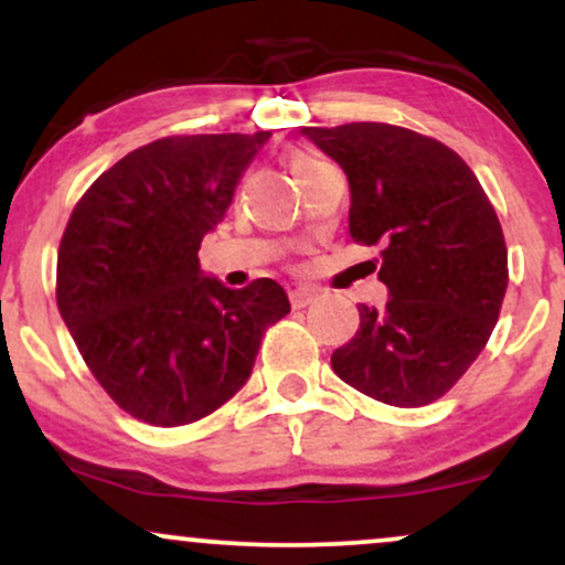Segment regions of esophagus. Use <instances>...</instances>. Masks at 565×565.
Wrapping results in <instances>:
<instances>
[{
  "label": "esophagus",
  "instance_id": "obj_1",
  "mask_svg": "<svg viewBox=\"0 0 565 565\" xmlns=\"http://www.w3.org/2000/svg\"><path fill=\"white\" fill-rule=\"evenodd\" d=\"M316 297H319V291H316L313 287H297V289L289 291V302H291V308H295V310L308 308V305L313 302Z\"/></svg>",
  "mask_w": 565,
  "mask_h": 565
}]
</instances>
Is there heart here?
I'll list each match as a JSON object with an SVG mask.
<instances>
[{"label":"heart","instance_id":"heart-1","mask_svg":"<svg viewBox=\"0 0 565 565\" xmlns=\"http://www.w3.org/2000/svg\"><path fill=\"white\" fill-rule=\"evenodd\" d=\"M289 164H291V170H295L297 178H302L305 172H310L316 164H321V159H319V157H310V153L295 151V153H291V157H289Z\"/></svg>","mask_w":565,"mask_h":565}]
</instances>
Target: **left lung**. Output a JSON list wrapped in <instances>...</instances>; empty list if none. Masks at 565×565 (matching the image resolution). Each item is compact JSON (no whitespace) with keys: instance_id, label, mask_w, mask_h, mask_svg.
Instances as JSON below:
<instances>
[{"instance_id":"8db88e82","label":"left lung","mask_w":565,"mask_h":565,"mask_svg":"<svg viewBox=\"0 0 565 565\" xmlns=\"http://www.w3.org/2000/svg\"><path fill=\"white\" fill-rule=\"evenodd\" d=\"M348 174L350 236L377 244L385 308L359 305V332L332 353L340 380L391 406H425L468 372L508 289L494 206L462 157L412 129L302 127Z\"/></svg>"}]
</instances>
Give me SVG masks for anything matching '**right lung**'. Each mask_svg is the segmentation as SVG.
<instances>
[{
    "label": "right lung",
    "instance_id": "1",
    "mask_svg": "<svg viewBox=\"0 0 565 565\" xmlns=\"http://www.w3.org/2000/svg\"><path fill=\"white\" fill-rule=\"evenodd\" d=\"M270 132L161 138L127 153L71 212L57 310L103 391L148 425L196 423L249 380L289 313L274 278L228 289L199 246Z\"/></svg>",
    "mask_w": 565,
    "mask_h": 565
}]
</instances>
